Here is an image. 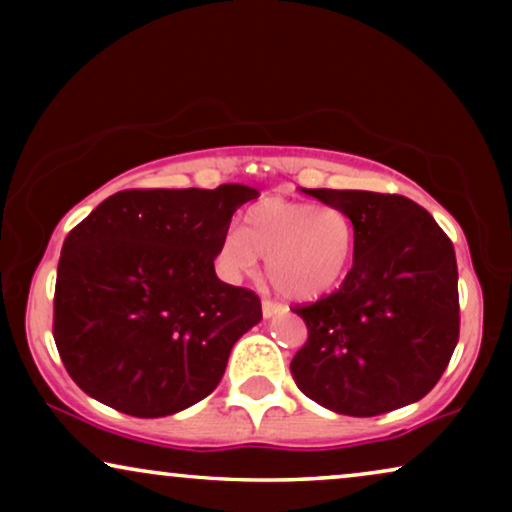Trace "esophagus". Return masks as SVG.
<instances>
[{
	"label": "esophagus",
	"mask_w": 512,
	"mask_h": 512,
	"mask_svg": "<svg viewBox=\"0 0 512 512\" xmlns=\"http://www.w3.org/2000/svg\"><path fill=\"white\" fill-rule=\"evenodd\" d=\"M261 310H263V317L265 319H272V317H277V314H282L284 307L279 305V303H272V300H263Z\"/></svg>",
	"instance_id": "esophagus-1"
}]
</instances>
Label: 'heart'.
Returning <instances> with one entry per match:
<instances>
[{"label": "heart", "mask_w": 512, "mask_h": 512, "mask_svg": "<svg viewBox=\"0 0 512 512\" xmlns=\"http://www.w3.org/2000/svg\"><path fill=\"white\" fill-rule=\"evenodd\" d=\"M354 221L326 202L263 198L247 209L240 228L223 230L216 268L228 282L254 277L265 258L270 282L293 300L333 291L352 268Z\"/></svg>", "instance_id": "obj_1"}]
</instances>
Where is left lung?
Returning <instances> with one entry per match:
<instances>
[{
    "mask_svg": "<svg viewBox=\"0 0 512 512\" xmlns=\"http://www.w3.org/2000/svg\"><path fill=\"white\" fill-rule=\"evenodd\" d=\"M354 221V263L331 296L296 307L307 342L293 356L298 389L326 410L375 417L436 387L459 340L454 247L403 195L310 188Z\"/></svg>",
    "mask_w": 512,
    "mask_h": 512,
    "instance_id": "1",
    "label": "left lung"
}]
</instances>
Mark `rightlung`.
<instances>
[{
	"label": "right lung",
	"instance_id": "add662e5",
	"mask_svg": "<svg viewBox=\"0 0 512 512\" xmlns=\"http://www.w3.org/2000/svg\"><path fill=\"white\" fill-rule=\"evenodd\" d=\"M258 191L244 184L121 191L62 244L53 335L90 398L167 417L212 394L261 300L216 277L223 230Z\"/></svg>",
	"mask_w": 512,
	"mask_h": 512
}]
</instances>
